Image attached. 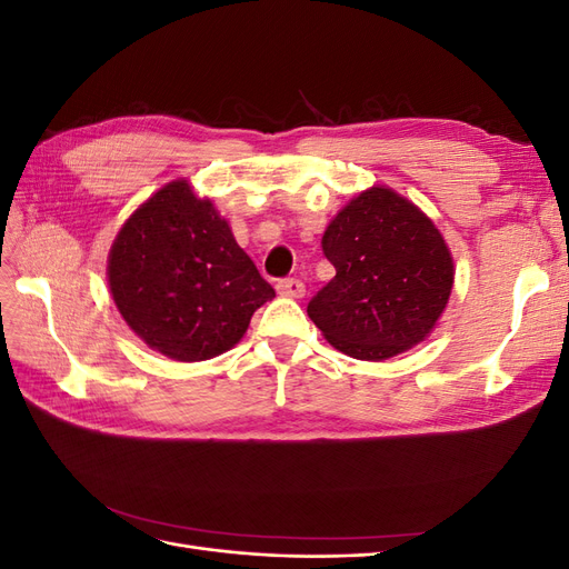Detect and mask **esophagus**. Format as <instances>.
I'll return each instance as SVG.
<instances>
[{"mask_svg":"<svg viewBox=\"0 0 569 569\" xmlns=\"http://www.w3.org/2000/svg\"><path fill=\"white\" fill-rule=\"evenodd\" d=\"M278 291L282 297H291V299H301L306 295V284L299 278H284L278 282Z\"/></svg>","mask_w":569,"mask_h":569,"instance_id":"obj_1","label":"esophagus"}]
</instances>
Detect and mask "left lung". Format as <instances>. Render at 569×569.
Segmentation results:
<instances>
[{
	"instance_id": "8db88e82",
	"label": "left lung",
	"mask_w": 569,
	"mask_h": 569,
	"mask_svg": "<svg viewBox=\"0 0 569 569\" xmlns=\"http://www.w3.org/2000/svg\"><path fill=\"white\" fill-rule=\"evenodd\" d=\"M322 251L337 274L308 301V316L351 358L385 360L416 347L451 297L453 261L443 237L387 187L341 209L322 234Z\"/></svg>"
}]
</instances>
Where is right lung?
Returning <instances> with one entry per match:
<instances>
[{
    "label": "right lung",
    "mask_w": 569,
    "mask_h": 569,
    "mask_svg": "<svg viewBox=\"0 0 569 569\" xmlns=\"http://www.w3.org/2000/svg\"><path fill=\"white\" fill-rule=\"evenodd\" d=\"M109 287L132 330L182 363L232 349L274 297L213 203L184 180L128 218L109 256Z\"/></svg>",
    "instance_id": "add662e5"
}]
</instances>
